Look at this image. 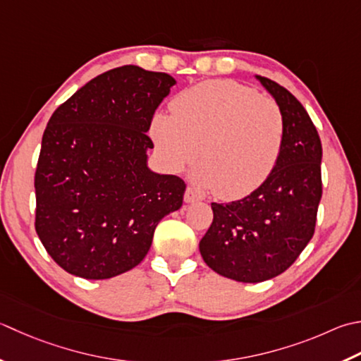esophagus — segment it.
<instances>
[{
    "label": "esophagus",
    "instance_id": "obj_1",
    "mask_svg": "<svg viewBox=\"0 0 361 361\" xmlns=\"http://www.w3.org/2000/svg\"><path fill=\"white\" fill-rule=\"evenodd\" d=\"M202 200V195L199 192H195L192 188H188L186 192H185V202L186 203H194V202H199Z\"/></svg>",
    "mask_w": 361,
    "mask_h": 361
}]
</instances>
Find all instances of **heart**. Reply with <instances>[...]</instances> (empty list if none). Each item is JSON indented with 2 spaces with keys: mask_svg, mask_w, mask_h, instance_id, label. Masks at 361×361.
Segmentation results:
<instances>
[{
  "mask_svg": "<svg viewBox=\"0 0 361 361\" xmlns=\"http://www.w3.org/2000/svg\"><path fill=\"white\" fill-rule=\"evenodd\" d=\"M171 114H154L150 134L162 161L180 172L199 157L192 178L224 200L250 195L269 180L285 145V117L271 98L243 84L211 80L183 90Z\"/></svg>",
  "mask_w": 361,
  "mask_h": 361,
  "instance_id": "1",
  "label": "heart"
}]
</instances>
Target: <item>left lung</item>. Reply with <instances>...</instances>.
Returning a JSON list of instances; mask_svg holds the SVG:
<instances>
[{
  "label": "left lung",
  "mask_w": 361,
  "mask_h": 361,
  "mask_svg": "<svg viewBox=\"0 0 361 361\" xmlns=\"http://www.w3.org/2000/svg\"><path fill=\"white\" fill-rule=\"evenodd\" d=\"M285 117V145L263 186L231 203H211L213 224L199 249L211 269L243 283L285 272L313 238L322 195V145L308 112L291 92L255 76Z\"/></svg>",
  "instance_id": "obj_1"
}]
</instances>
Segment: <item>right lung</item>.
<instances>
[{
  "instance_id": "add662e5",
  "label": "right lung",
  "mask_w": 361,
  "mask_h": 361,
  "mask_svg": "<svg viewBox=\"0 0 361 361\" xmlns=\"http://www.w3.org/2000/svg\"><path fill=\"white\" fill-rule=\"evenodd\" d=\"M171 75L123 66L98 75L53 112L35 169V231L63 271L104 280L136 267L186 185L148 167L154 111Z\"/></svg>"
}]
</instances>
